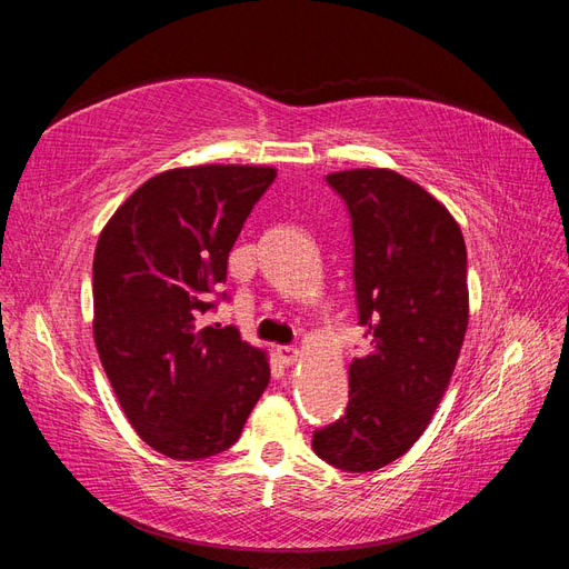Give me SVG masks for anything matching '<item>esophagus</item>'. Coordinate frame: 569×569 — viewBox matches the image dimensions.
<instances>
[{"label": "esophagus", "mask_w": 569, "mask_h": 569, "mask_svg": "<svg viewBox=\"0 0 569 569\" xmlns=\"http://www.w3.org/2000/svg\"><path fill=\"white\" fill-rule=\"evenodd\" d=\"M278 353H280V358H282V363H284V366H295L297 360L301 358V351H299L297 347H280V349H278Z\"/></svg>", "instance_id": "obj_1"}]
</instances>
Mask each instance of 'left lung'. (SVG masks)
Here are the masks:
<instances>
[{
    "instance_id": "8db88e82",
    "label": "left lung",
    "mask_w": 569,
    "mask_h": 569,
    "mask_svg": "<svg viewBox=\"0 0 569 569\" xmlns=\"http://www.w3.org/2000/svg\"><path fill=\"white\" fill-rule=\"evenodd\" d=\"M353 228L358 322L370 351L349 366L347 416L313 435L339 470L372 472L420 439L449 389L470 318L468 253L446 206L389 168L327 176Z\"/></svg>"
}]
</instances>
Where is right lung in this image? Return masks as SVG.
Masks as SVG:
<instances>
[{
    "instance_id": "add662e5",
    "label": "right lung",
    "mask_w": 569,
    "mask_h": 569,
    "mask_svg": "<svg viewBox=\"0 0 569 569\" xmlns=\"http://www.w3.org/2000/svg\"><path fill=\"white\" fill-rule=\"evenodd\" d=\"M272 166H189L149 178L99 234L94 343L128 422L153 451L201 460L230 449L270 382L263 349L201 325L211 289Z\"/></svg>"
}]
</instances>
